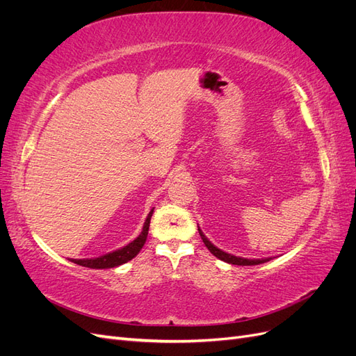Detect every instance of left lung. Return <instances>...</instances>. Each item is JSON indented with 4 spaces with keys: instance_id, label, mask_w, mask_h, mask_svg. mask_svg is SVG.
<instances>
[{
    "instance_id": "left-lung-1",
    "label": "left lung",
    "mask_w": 356,
    "mask_h": 356,
    "mask_svg": "<svg viewBox=\"0 0 356 356\" xmlns=\"http://www.w3.org/2000/svg\"><path fill=\"white\" fill-rule=\"evenodd\" d=\"M199 234H200V238H202L203 243L207 245V248L211 251V254H213L215 257L220 258V260H222V261H225V263H229V264H234V266H257V264H261V263H266V261H268V260H272V258H261V260H251V258H242V257H236V255L227 254V252H224V251L218 250V248L215 246V245H212V243L208 241L207 236H204V234L202 233L200 229H199Z\"/></svg>"
}]
</instances>
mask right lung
Wrapping results in <instances>:
<instances>
[{"label":"right lung","mask_w":356,"mask_h":356,"mask_svg":"<svg viewBox=\"0 0 356 356\" xmlns=\"http://www.w3.org/2000/svg\"><path fill=\"white\" fill-rule=\"evenodd\" d=\"M152 209L148 213V217L144 222V227L141 234L138 236L135 241H132L129 245L120 248V250H115L113 252H108L105 255H101L98 258H84V260H74L72 258V263L79 264V266H84V267H89V268H111V267H117V266H122L127 261H131L134 257L138 255V252L143 250V246L147 241V234H148V229H149V220H152V215H153Z\"/></svg>","instance_id":"right-lung-1"}]
</instances>
